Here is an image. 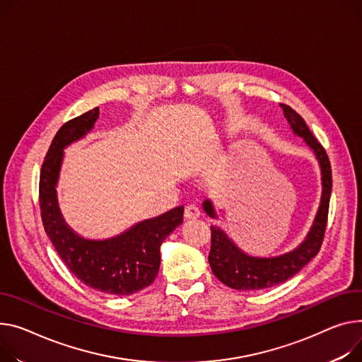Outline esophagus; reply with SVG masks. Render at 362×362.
<instances>
[{
  "label": "esophagus",
  "instance_id": "1",
  "mask_svg": "<svg viewBox=\"0 0 362 362\" xmlns=\"http://www.w3.org/2000/svg\"><path fill=\"white\" fill-rule=\"evenodd\" d=\"M199 215H201V211L197 205H187L185 208L186 220H197V218H199Z\"/></svg>",
  "mask_w": 362,
  "mask_h": 362
}]
</instances>
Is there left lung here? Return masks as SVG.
<instances>
[{"label": "left lung", "instance_id": "left-lung-1", "mask_svg": "<svg viewBox=\"0 0 362 362\" xmlns=\"http://www.w3.org/2000/svg\"><path fill=\"white\" fill-rule=\"evenodd\" d=\"M286 122L294 135L300 136L305 146L315 154L322 176V197L315 220L294 249L275 256H256L245 252L235 245L234 240L218 226H211V250L209 267L212 274L223 284L240 291H259L272 288L298 274L305 264L315 257L322 246L327 223L329 201L332 194V168L325 148L313 136L304 119L290 106L281 105ZM205 214L214 220H218L212 199L202 204Z\"/></svg>", "mask_w": 362, "mask_h": 362}]
</instances>
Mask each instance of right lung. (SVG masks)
Wrapping results in <instances>:
<instances>
[{"label": "right lung", "instance_id": "obj_1", "mask_svg": "<svg viewBox=\"0 0 362 362\" xmlns=\"http://www.w3.org/2000/svg\"><path fill=\"white\" fill-rule=\"evenodd\" d=\"M99 115V107L88 110L57 132L40 172V214L47 237L72 274L93 290L125 297L144 290L156 279L160 247L165 237L183 223L185 208L176 206L106 238L84 237L66 224L57 192L65 150L93 131Z\"/></svg>", "mask_w": 362, "mask_h": 362}]
</instances>
